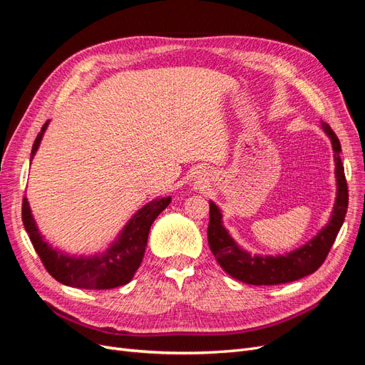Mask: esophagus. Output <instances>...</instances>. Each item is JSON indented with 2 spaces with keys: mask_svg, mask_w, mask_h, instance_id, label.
Instances as JSON below:
<instances>
[{
  "mask_svg": "<svg viewBox=\"0 0 365 365\" xmlns=\"http://www.w3.org/2000/svg\"><path fill=\"white\" fill-rule=\"evenodd\" d=\"M201 182H204V180H202V178H197V181H196V184H201Z\"/></svg>",
  "mask_w": 365,
  "mask_h": 365,
  "instance_id": "34e87169",
  "label": "esophagus"
}]
</instances>
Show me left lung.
<instances>
[{
  "mask_svg": "<svg viewBox=\"0 0 365 365\" xmlns=\"http://www.w3.org/2000/svg\"><path fill=\"white\" fill-rule=\"evenodd\" d=\"M322 129L332 143L336 196L327 224L322 230H318V233L311 240H307L304 245L289 252L277 254V256L251 254L231 237L228 230L224 227L220 208L213 201H210V222L207 231L208 245L220 268L233 279L256 286L289 283L315 272L327 257L338 231L342 227V222H344L349 205V192L344 176V165H342L339 157V140L324 121H322Z\"/></svg>",
  "mask_w": 365,
  "mask_h": 365,
  "instance_id": "left-lung-1",
  "label": "left lung"
}]
</instances>
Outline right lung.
Listing matches in <instances>:
<instances>
[{
    "label": "right lung",
    "instance_id": "obj_1",
    "mask_svg": "<svg viewBox=\"0 0 365 365\" xmlns=\"http://www.w3.org/2000/svg\"><path fill=\"white\" fill-rule=\"evenodd\" d=\"M48 123L50 121L42 126L33 143L30 161L36 155ZM170 201V196H161L143 205L120 230L109 247L93 256H76L48 244L31 215L27 197L23 201V222L33 247L53 279L71 288L113 289L129 283L134 277L145 257L150 225Z\"/></svg>",
    "mask_w": 365,
    "mask_h": 365
}]
</instances>
